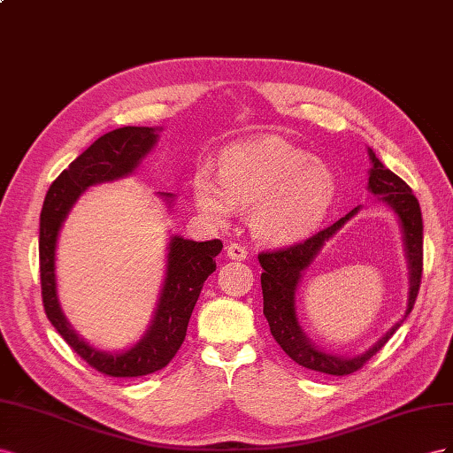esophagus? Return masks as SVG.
<instances>
[{
	"mask_svg": "<svg viewBox=\"0 0 453 453\" xmlns=\"http://www.w3.org/2000/svg\"><path fill=\"white\" fill-rule=\"evenodd\" d=\"M226 254L231 257V260H237V262H241V260H244V257L249 256V252H247V249L242 247V244H239V242H231V244H227V249H226Z\"/></svg>",
	"mask_w": 453,
	"mask_h": 453,
	"instance_id": "obj_1",
	"label": "esophagus"
}]
</instances>
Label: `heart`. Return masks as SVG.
Listing matches in <instances>:
<instances>
[{
	"label": "heart",
	"instance_id": "1",
	"mask_svg": "<svg viewBox=\"0 0 453 453\" xmlns=\"http://www.w3.org/2000/svg\"><path fill=\"white\" fill-rule=\"evenodd\" d=\"M335 193V178L290 142L267 136L224 151L219 173L201 166L191 182L199 212L226 224L237 211H250L252 234L271 244L300 241L320 224Z\"/></svg>",
	"mask_w": 453,
	"mask_h": 453
}]
</instances>
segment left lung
I'll list each match as a JSON object with an SVG mask.
<instances>
[{
	"label": "left lung",
	"instance_id": "obj_1",
	"mask_svg": "<svg viewBox=\"0 0 453 453\" xmlns=\"http://www.w3.org/2000/svg\"><path fill=\"white\" fill-rule=\"evenodd\" d=\"M372 169L368 178V189L373 196H380V201L389 204L391 209L398 214L400 224H403L404 234V247L410 264V298H408V309L396 325L387 332L383 338L368 349L366 353L343 358L335 357L319 349L305 338L302 332L298 319H296V288L302 279V271L309 267L313 262V257L319 254V250L335 231H338L349 218H353L358 212V206L353 209L338 222L332 224L330 227L319 231L313 237H309L302 242H296L292 247L269 250L257 254V260L264 269L262 273V294H264V315L269 322V330L273 334L275 342L282 347V351L287 353L294 363L300 366L328 373V376H347L363 368L368 360L376 355L380 349L389 342L391 335L403 325L404 319L410 315L416 303L419 284H421V273H423V219H421V209L419 203L413 196L410 186L403 178H398L395 173H391L387 166L376 157V153L368 150Z\"/></svg>",
	"mask_w": 453,
	"mask_h": 453
}]
</instances>
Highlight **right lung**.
I'll return each mask as SVG.
<instances>
[{
  "label": "right lung",
  "instance_id": "1",
  "mask_svg": "<svg viewBox=\"0 0 453 453\" xmlns=\"http://www.w3.org/2000/svg\"><path fill=\"white\" fill-rule=\"evenodd\" d=\"M157 133L151 127H121L100 136L66 171L50 184L40 218V273L45 315L73 351L96 372L110 378H138L171 363L186 340L188 322L203 284L216 269L222 241H189L173 237L166 256V277L151 326L134 347L123 353H104L85 343L64 317L55 275L58 231L81 193L95 184L131 174L142 157L155 146ZM165 197H173L166 193Z\"/></svg>",
  "mask_w": 453,
  "mask_h": 453
}]
</instances>
